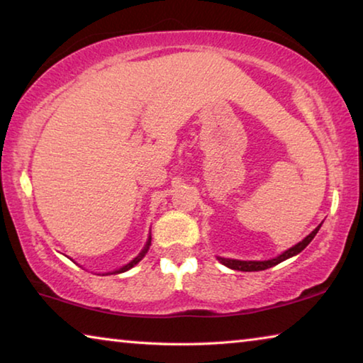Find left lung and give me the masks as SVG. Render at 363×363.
<instances>
[{"label": "left lung", "mask_w": 363, "mask_h": 363, "mask_svg": "<svg viewBox=\"0 0 363 363\" xmlns=\"http://www.w3.org/2000/svg\"><path fill=\"white\" fill-rule=\"evenodd\" d=\"M320 225H317L315 229L312 230L309 235L304 238L303 242H299L298 245H294V247H291L290 250L284 251V253L279 255L277 257H272V259H267V261H238V259H227V257H219V256H218V259H219L220 264H224V266H227L229 269L242 270V272H255V270H266V269L272 267V266H277V264L288 259V257L296 256L298 253H301V251H303L307 247V245L312 242V238L317 235V232H318V229H320Z\"/></svg>", "instance_id": "left-lung-1"}]
</instances>
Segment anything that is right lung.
I'll use <instances>...</instances> for the list:
<instances>
[{
  "mask_svg": "<svg viewBox=\"0 0 363 363\" xmlns=\"http://www.w3.org/2000/svg\"><path fill=\"white\" fill-rule=\"evenodd\" d=\"M150 242H152V237L149 235V240H147V243H145V247H144V250L143 251H140V253L136 256V257H134V259L131 261V262H128L126 264V266H123V267H120V269H116L115 270V272H112V274H121V272H126V270H130L131 267H134V266H136V264L140 261V259H143V257L145 256V253H147V251H149V248H150Z\"/></svg>",
  "mask_w": 363,
  "mask_h": 363,
  "instance_id": "1",
  "label": "right lung"
}]
</instances>
